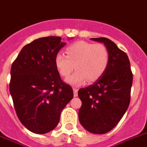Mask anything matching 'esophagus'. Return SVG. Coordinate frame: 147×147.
<instances>
[{
    "label": "esophagus",
    "mask_w": 147,
    "mask_h": 147,
    "mask_svg": "<svg viewBox=\"0 0 147 147\" xmlns=\"http://www.w3.org/2000/svg\"><path fill=\"white\" fill-rule=\"evenodd\" d=\"M74 97H77L78 95V88H74Z\"/></svg>",
    "instance_id": "1"
}]
</instances>
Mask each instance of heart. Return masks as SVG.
Returning a JSON list of instances; mask_svg holds the SVG:
<instances>
[{
  "label": "heart",
  "instance_id": "obj_1",
  "mask_svg": "<svg viewBox=\"0 0 147 147\" xmlns=\"http://www.w3.org/2000/svg\"><path fill=\"white\" fill-rule=\"evenodd\" d=\"M65 53L66 55H56L55 64L59 74L65 78L73 72L75 66L76 71L67 79V82L72 86L98 80L108 67L109 52L103 43L77 41L69 45Z\"/></svg>",
  "mask_w": 147,
  "mask_h": 147
}]
</instances>
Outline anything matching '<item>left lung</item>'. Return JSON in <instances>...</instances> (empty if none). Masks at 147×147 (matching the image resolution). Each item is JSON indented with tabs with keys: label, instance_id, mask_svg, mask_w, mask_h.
<instances>
[{
	"label": "left lung",
	"instance_id": "1",
	"mask_svg": "<svg viewBox=\"0 0 147 147\" xmlns=\"http://www.w3.org/2000/svg\"><path fill=\"white\" fill-rule=\"evenodd\" d=\"M104 43L109 52V64L104 74L92 85L78 91L82 106L79 119L88 131L107 133L117 125L131 100L133 74L125 52L106 37L91 38Z\"/></svg>",
	"mask_w": 147,
	"mask_h": 147
}]
</instances>
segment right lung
<instances>
[{
    "label": "right lung",
    "mask_w": 147,
    "mask_h": 147,
    "mask_svg": "<svg viewBox=\"0 0 147 147\" xmlns=\"http://www.w3.org/2000/svg\"><path fill=\"white\" fill-rule=\"evenodd\" d=\"M61 40L55 36L36 39L23 47L11 67L9 92L16 113L35 134L53 130L74 97L73 88L63 82L55 64L65 45Z\"/></svg>",
    "instance_id": "1"
}]
</instances>
